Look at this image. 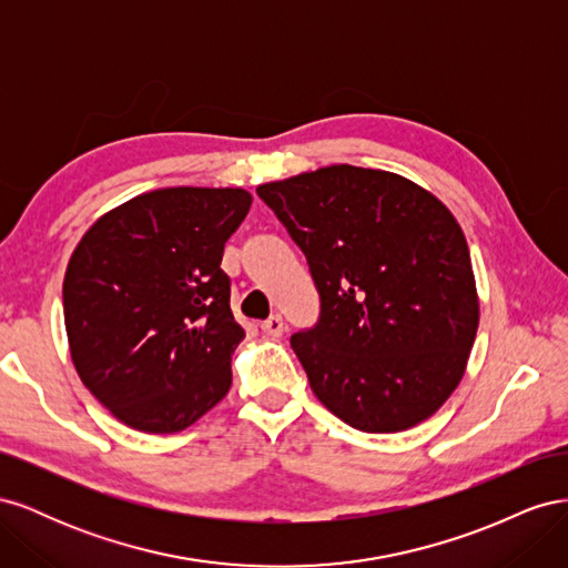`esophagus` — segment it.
Instances as JSON below:
<instances>
[{
	"label": "esophagus",
	"instance_id": "obj_1",
	"mask_svg": "<svg viewBox=\"0 0 568 568\" xmlns=\"http://www.w3.org/2000/svg\"><path fill=\"white\" fill-rule=\"evenodd\" d=\"M261 329L272 338H280L284 334V320L280 315H272L261 324Z\"/></svg>",
	"mask_w": 568,
	"mask_h": 568
}]
</instances>
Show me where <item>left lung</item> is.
Instances as JSON below:
<instances>
[{"instance_id": "obj_1", "label": "left lung", "mask_w": 568, "mask_h": 568, "mask_svg": "<svg viewBox=\"0 0 568 568\" xmlns=\"http://www.w3.org/2000/svg\"><path fill=\"white\" fill-rule=\"evenodd\" d=\"M301 246L320 322L291 336L317 400L367 434L436 415L478 329L469 246L440 199L388 170L326 165L257 186Z\"/></svg>"}]
</instances>
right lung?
Masks as SVG:
<instances>
[{
	"mask_svg": "<svg viewBox=\"0 0 568 568\" xmlns=\"http://www.w3.org/2000/svg\"><path fill=\"white\" fill-rule=\"evenodd\" d=\"M251 201L242 186L156 189L82 234L63 277L68 346L118 422L178 434L227 395L246 334L220 263Z\"/></svg>",
	"mask_w": 568,
	"mask_h": 568,
	"instance_id": "obj_1",
	"label": "right lung"
}]
</instances>
